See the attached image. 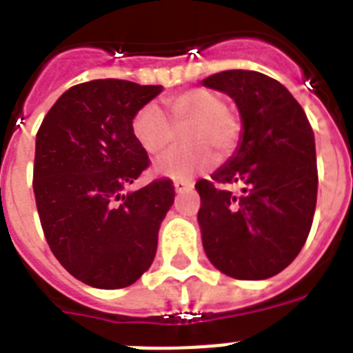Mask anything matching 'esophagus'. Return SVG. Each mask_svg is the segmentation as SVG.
<instances>
[{
  "label": "esophagus",
  "mask_w": 353,
  "mask_h": 353,
  "mask_svg": "<svg viewBox=\"0 0 353 353\" xmlns=\"http://www.w3.org/2000/svg\"><path fill=\"white\" fill-rule=\"evenodd\" d=\"M174 188H176L177 194H181V192L192 190V188H194V183L188 181V179H177V181H174Z\"/></svg>",
  "instance_id": "obj_1"
}]
</instances>
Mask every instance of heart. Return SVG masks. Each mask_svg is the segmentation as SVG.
<instances>
[{
	"instance_id": "1",
	"label": "heart",
	"mask_w": 353,
	"mask_h": 353,
	"mask_svg": "<svg viewBox=\"0 0 353 353\" xmlns=\"http://www.w3.org/2000/svg\"><path fill=\"white\" fill-rule=\"evenodd\" d=\"M168 116L156 103H147L134 114L132 136L150 156H159L170 147L177 130L183 131L185 147L168 152L156 161L154 170L170 179H190L197 172L210 168L216 154L221 159L236 150L241 137L239 117L225 107L217 94L197 88L168 97Z\"/></svg>"
}]
</instances>
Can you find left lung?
<instances>
[{
  "label": "left lung",
  "instance_id": "1",
  "mask_svg": "<svg viewBox=\"0 0 353 353\" xmlns=\"http://www.w3.org/2000/svg\"><path fill=\"white\" fill-rule=\"evenodd\" d=\"M201 83L228 94L243 123L234 156L212 181L196 183L203 248L226 276L268 279L296 259L314 221V132L294 96L265 74L225 70Z\"/></svg>",
  "mask_w": 353,
  "mask_h": 353
}]
</instances>
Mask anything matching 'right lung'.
I'll return each mask as SVG.
<instances>
[{
	"label": "right lung",
	"mask_w": 353,
	"mask_h": 353,
	"mask_svg": "<svg viewBox=\"0 0 353 353\" xmlns=\"http://www.w3.org/2000/svg\"><path fill=\"white\" fill-rule=\"evenodd\" d=\"M161 85L94 79L68 88L36 136L34 196L50 250L94 288L136 283L150 268L157 232L174 203L170 179L123 192L148 167L132 117Z\"/></svg>",
	"instance_id": "right-lung-1"
}]
</instances>
